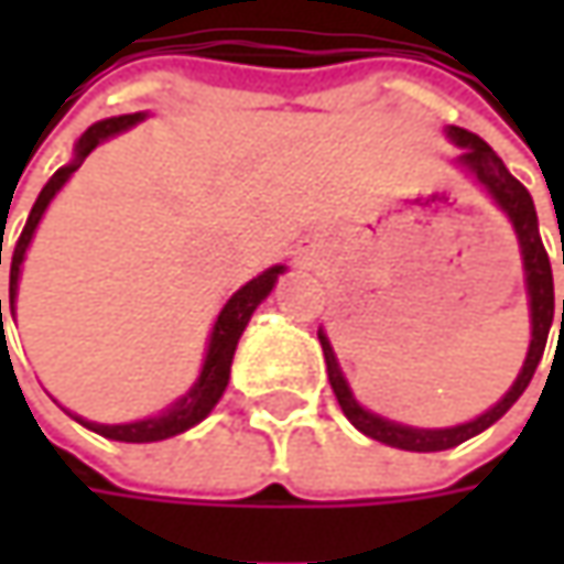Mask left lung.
Listing matches in <instances>:
<instances>
[{
  "label": "left lung",
  "mask_w": 564,
  "mask_h": 564,
  "mask_svg": "<svg viewBox=\"0 0 564 564\" xmlns=\"http://www.w3.org/2000/svg\"><path fill=\"white\" fill-rule=\"evenodd\" d=\"M448 138L455 143L465 147L462 153V163L470 165L477 172V178L489 187V194L496 197V204L509 213L511 226L518 231V245H521V257H524V275H528V294H531V323H533V338L528 360L521 367V373L514 379L506 399L499 401L496 408H489L487 414H480L477 421L462 423V426H448V430H414V426H401V423L382 421L377 414L364 411L358 401L351 399V389L345 377L338 373L336 355H333V345L329 338L319 333V345H323V358H326V373H329V386L336 392L338 404L345 411V417L358 426L364 436L377 440V443L395 445V448H408V452H443L452 445H462L470 436L484 433L487 426L499 421L506 411H509L514 401L521 399V392L528 389V382L533 379V370L546 351V338H550V326H553L555 314V294H553V267H550V253L543 248V238H540V228H536V209H533L531 194L528 187L521 185L514 175H511L506 163L492 153L484 138L470 134L465 128H448ZM562 263H564V238H562ZM562 329H564V301H562ZM558 329V338H562Z\"/></svg>",
  "instance_id": "obj_1"
}]
</instances>
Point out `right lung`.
I'll use <instances>...</instances> for the list:
<instances>
[{"label":"right lung","mask_w":564,"mask_h":564,"mask_svg":"<svg viewBox=\"0 0 564 564\" xmlns=\"http://www.w3.org/2000/svg\"><path fill=\"white\" fill-rule=\"evenodd\" d=\"M141 119H143L141 112H134V116H116V119L97 121L94 128H87V134L77 141L75 160H72L68 165H62L53 178L46 182V187L40 191V197H36V204H33L28 223H24V228H21V238L14 241V250H11V270H9L11 316H14V292H18V272H21V263H24V250H28V245H31L33 228H36V223H40L43 209H46L50 200L55 197V191L72 178V172L87 160V153H90L99 141H106V138L119 134V131L131 128V124H138ZM0 263H2V238H0ZM279 272H285V267H272V270H267L263 275L250 279L241 292H235L231 297H228V304L223 307V314H219V319H216V326H213V336H209V348H206V360H204V370H200V379L194 382V389L187 392L185 399L175 401L165 414H160V417H150V421L119 423V426H106V423H87V421H80V423H84V426H90V430L99 433V436H106V440H119V443H160V440H169V436H175V433H185V430H191L194 423L204 421L206 414L213 411V404L223 399V392H226V386H228L231 358H235V348H238V338H241V333H245L250 314L257 311V304L272 292V285H275ZM0 329H2V301H0ZM2 333H6V329H2Z\"/></svg>","instance_id":"obj_1"}]
</instances>
